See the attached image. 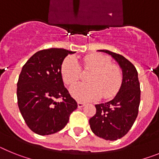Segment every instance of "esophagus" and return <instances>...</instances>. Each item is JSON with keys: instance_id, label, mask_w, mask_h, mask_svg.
Returning <instances> with one entry per match:
<instances>
[{"instance_id": "obj_1", "label": "esophagus", "mask_w": 159, "mask_h": 159, "mask_svg": "<svg viewBox=\"0 0 159 159\" xmlns=\"http://www.w3.org/2000/svg\"><path fill=\"white\" fill-rule=\"evenodd\" d=\"M85 103L81 102H78V108H81V107H83L84 106H85Z\"/></svg>"}]
</instances>
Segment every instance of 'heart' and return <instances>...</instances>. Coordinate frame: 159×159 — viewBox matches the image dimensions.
Masks as SVG:
<instances>
[{
    "instance_id": "1",
    "label": "heart",
    "mask_w": 159,
    "mask_h": 159,
    "mask_svg": "<svg viewBox=\"0 0 159 159\" xmlns=\"http://www.w3.org/2000/svg\"><path fill=\"white\" fill-rule=\"evenodd\" d=\"M83 69L92 70L88 77L89 83L76 85L70 89L74 98L81 102L98 99L102 95L109 98L118 93L122 83V73L118 66L111 63L108 57L99 53L85 56L82 60ZM81 67L74 57H67L61 63V75L66 85H73L81 78Z\"/></svg>"
}]
</instances>
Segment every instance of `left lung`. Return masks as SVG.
Segmentation results:
<instances>
[{
  "label": "left lung",
  "instance_id": "1",
  "mask_svg": "<svg viewBox=\"0 0 159 159\" xmlns=\"http://www.w3.org/2000/svg\"><path fill=\"white\" fill-rule=\"evenodd\" d=\"M118 63L122 70V83L112 100L95 105L96 114L89 119L91 130L98 137L114 141L125 136L139 114L140 83L136 68L121 55L102 49Z\"/></svg>",
  "mask_w": 159,
  "mask_h": 159
}]
</instances>
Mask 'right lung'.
I'll return each mask as SVG.
<instances>
[{"mask_svg": "<svg viewBox=\"0 0 159 159\" xmlns=\"http://www.w3.org/2000/svg\"><path fill=\"white\" fill-rule=\"evenodd\" d=\"M72 53L64 49H43L22 67L17 81V103L25 123L38 134L49 135L62 129L78 108L61 75V63ZM58 98L63 100L58 103L56 101Z\"/></svg>", "mask_w": 159, "mask_h": 159, "instance_id": "add662e5", "label": "right lung"}]
</instances>
